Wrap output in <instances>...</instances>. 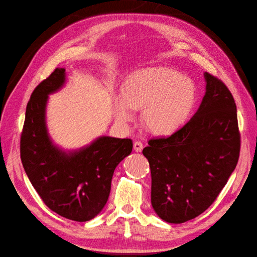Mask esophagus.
<instances>
[{
    "instance_id": "obj_1",
    "label": "esophagus",
    "mask_w": 257,
    "mask_h": 257,
    "mask_svg": "<svg viewBox=\"0 0 257 257\" xmlns=\"http://www.w3.org/2000/svg\"><path fill=\"white\" fill-rule=\"evenodd\" d=\"M143 149H144V145L142 143H139V142L134 143V150L136 152H142Z\"/></svg>"
}]
</instances>
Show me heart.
I'll use <instances>...</instances> for the list:
<instances>
[{"instance_id":"obj_1","label":"heart","mask_w":257,"mask_h":257,"mask_svg":"<svg viewBox=\"0 0 257 257\" xmlns=\"http://www.w3.org/2000/svg\"><path fill=\"white\" fill-rule=\"evenodd\" d=\"M196 100V88L189 77L165 66L148 67L132 74L123 92L112 96L116 121L126 124L142 109L146 128L155 135L174 133L188 119Z\"/></svg>"}]
</instances>
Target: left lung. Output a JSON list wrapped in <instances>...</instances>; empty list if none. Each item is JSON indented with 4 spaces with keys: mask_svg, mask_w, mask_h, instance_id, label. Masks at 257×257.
I'll list each match as a JSON object with an SVG mask.
<instances>
[{
    "mask_svg": "<svg viewBox=\"0 0 257 257\" xmlns=\"http://www.w3.org/2000/svg\"><path fill=\"white\" fill-rule=\"evenodd\" d=\"M204 78L205 95L192 118L143 150L151 169L152 208L168 223H184L211 206L239 159L234 97L212 75Z\"/></svg>",
    "mask_w": 257,
    "mask_h": 257,
    "instance_id": "8db88e82",
    "label": "left lung"
}]
</instances>
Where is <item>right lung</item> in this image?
<instances>
[{
	"mask_svg": "<svg viewBox=\"0 0 257 257\" xmlns=\"http://www.w3.org/2000/svg\"><path fill=\"white\" fill-rule=\"evenodd\" d=\"M65 83V68H56L33 91L26 110L20 157L31 183L49 209L68 220L87 222L105 207L114 169L131 154L133 143L110 136H98L77 149L54 143L47 126V105L49 95Z\"/></svg>",
	"mask_w": 257,
	"mask_h": 257,
	"instance_id": "right-lung-1",
	"label": "right lung"
}]
</instances>
